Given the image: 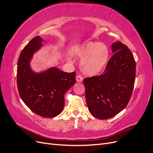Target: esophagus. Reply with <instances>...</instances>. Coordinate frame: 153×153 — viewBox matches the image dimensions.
<instances>
[{"label": "esophagus", "mask_w": 153, "mask_h": 153, "mask_svg": "<svg viewBox=\"0 0 153 153\" xmlns=\"http://www.w3.org/2000/svg\"><path fill=\"white\" fill-rule=\"evenodd\" d=\"M76 80L77 82H82L83 81V77L80 75H78L76 77Z\"/></svg>", "instance_id": "1"}]
</instances>
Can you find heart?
Instances as JSON below:
<instances>
[{
  "label": "heart",
  "mask_w": 153,
  "mask_h": 153,
  "mask_svg": "<svg viewBox=\"0 0 153 153\" xmlns=\"http://www.w3.org/2000/svg\"><path fill=\"white\" fill-rule=\"evenodd\" d=\"M78 57H81L80 67L85 75H96L105 68L109 58V49L102 43L88 41L78 47Z\"/></svg>",
  "instance_id": "1"
}]
</instances>
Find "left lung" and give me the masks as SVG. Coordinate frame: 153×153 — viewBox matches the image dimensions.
I'll list each match as a JSON object with an SVG mask.
<instances>
[{
  "label": "left lung",
  "mask_w": 153,
  "mask_h": 153,
  "mask_svg": "<svg viewBox=\"0 0 153 153\" xmlns=\"http://www.w3.org/2000/svg\"><path fill=\"white\" fill-rule=\"evenodd\" d=\"M112 48L114 54L103 74L84 79L88 108L100 119L112 118L126 107L135 80L136 63L131 50L119 41Z\"/></svg>",
  "instance_id": "obj_1"
}]
</instances>
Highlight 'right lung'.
I'll use <instances>...</instances> for the list:
<instances>
[{
	"mask_svg": "<svg viewBox=\"0 0 153 153\" xmlns=\"http://www.w3.org/2000/svg\"><path fill=\"white\" fill-rule=\"evenodd\" d=\"M43 39L36 36L22 50L18 61L17 87L20 98L32 112L43 117H54L62 112L64 94L75 84L76 73L52 68L41 73L32 71L29 62Z\"/></svg>",
	"mask_w": 153,
	"mask_h": 153,
	"instance_id": "right-lung-1",
	"label": "right lung"
}]
</instances>
